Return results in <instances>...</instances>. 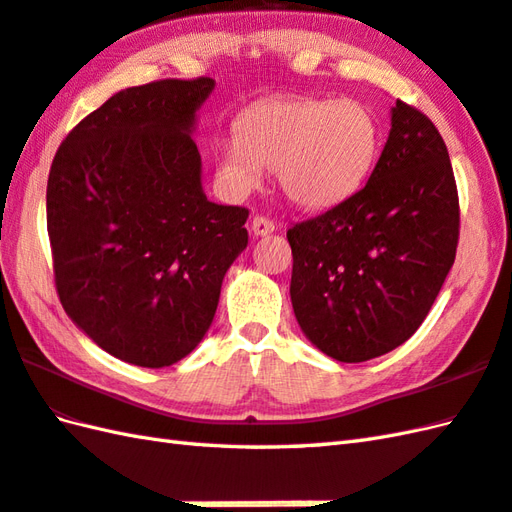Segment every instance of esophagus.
<instances>
[{"mask_svg": "<svg viewBox=\"0 0 512 512\" xmlns=\"http://www.w3.org/2000/svg\"><path fill=\"white\" fill-rule=\"evenodd\" d=\"M274 230H276V225H274V221H271L269 217H254L252 219V232L256 236H267V234H271Z\"/></svg>", "mask_w": 512, "mask_h": 512, "instance_id": "esophagus-1", "label": "esophagus"}]
</instances>
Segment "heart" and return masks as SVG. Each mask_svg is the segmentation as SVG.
Returning <instances> with one entry per match:
<instances>
[{
	"instance_id": "heart-1",
	"label": "heart",
	"mask_w": 512,
	"mask_h": 512,
	"mask_svg": "<svg viewBox=\"0 0 512 512\" xmlns=\"http://www.w3.org/2000/svg\"><path fill=\"white\" fill-rule=\"evenodd\" d=\"M381 149L374 111L359 100L285 96L249 107L236 138L217 144V177L234 197L252 192L263 168L295 206L326 210L363 186Z\"/></svg>"
}]
</instances>
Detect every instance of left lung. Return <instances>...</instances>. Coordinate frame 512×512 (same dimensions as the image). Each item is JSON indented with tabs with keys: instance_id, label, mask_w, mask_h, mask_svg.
I'll list each match as a JSON object with an SVG mask.
<instances>
[{
	"instance_id": "obj_1",
	"label": "left lung",
	"mask_w": 512,
	"mask_h": 512,
	"mask_svg": "<svg viewBox=\"0 0 512 512\" xmlns=\"http://www.w3.org/2000/svg\"><path fill=\"white\" fill-rule=\"evenodd\" d=\"M460 201L445 140L396 100L368 184L287 230L291 302L324 355L359 363L407 342L456 260Z\"/></svg>"
}]
</instances>
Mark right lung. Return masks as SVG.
Masks as SVG:
<instances>
[{
  "label": "right lung",
  "instance_id": "1",
  "mask_svg": "<svg viewBox=\"0 0 512 512\" xmlns=\"http://www.w3.org/2000/svg\"><path fill=\"white\" fill-rule=\"evenodd\" d=\"M212 89L208 76L122 89L67 133L50 168L56 293L87 337L133 366H173L197 348L247 247L249 210L201 188L190 131Z\"/></svg>",
  "mask_w": 512,
  "mask_h": 512
}]
</instances>
